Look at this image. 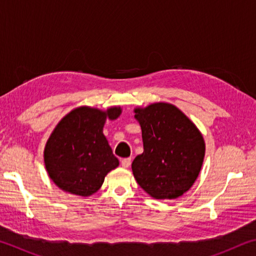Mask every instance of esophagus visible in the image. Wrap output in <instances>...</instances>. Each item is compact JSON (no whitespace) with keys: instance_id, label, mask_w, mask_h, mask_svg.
Masks as SVG:
<instances>
[{"instance_id":"obj_1","label":"esophagus","mask_w":256,"mask_h":256,"mask_svg":"<svg viewBox=\"0 0 256 256\" xmlns=\"http://www.w3.org/2000/svg\"><path fill=\"white\" fill-rule=\"evenodd\" d=\"M120 162H122V166L124 168H128L130 164H131V158H124Z\"/></svg>"}]
</instances>
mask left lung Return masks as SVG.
<instances>
[{
    "mask_svg": "<svg viewBox=\"0 0 256 256\" xmlns=\"http://www.w3.org/2000/svg\"><path fill=\"white\" fill-rule=\"evenodd\" d=\"M144 152L132 162L134 178L157 200H172L192 188L201 172L206 144L200 130L180 108L154 102L134 108Z\"/></svg>",
    "mask_w": 256,
    "mask_h": 256,
    "instance_id": "1",
    "label": "left lung"
}]
</instances>
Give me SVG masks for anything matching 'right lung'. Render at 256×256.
I'll list each match as a JSON object with an SVG mask.
<instances>
[{"instance_id":"obj_1","label":"right lung","mask_w":256,"mask_h":256,"mask_svg":"<svg viewBox=\"0 0 256 256\" xmlns=\"http://www.w3.org/2000/svg\"><path fill=\"white\" fill-rule=\"evenodd\" d=\"M120 114V106L106 110L80 106L60 120L44 149L47 174L58 188L84 198L98 192L106 175L120 164L104 136V125Z\"/></svg>"}]
</instances>
